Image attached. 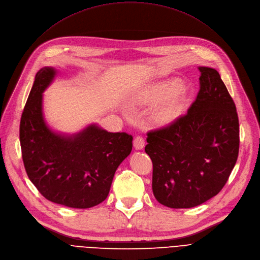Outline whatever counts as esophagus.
I'll return each mask as SVG.
<instances>
[{"mask_svg":"<svg viewBox=\"0 0 260 260\" xmlns=\"http://www.w3.org/2000/svg\"><path fill=\"white\" fill-rule=\"evenodd\" d=\"M133 146L135 149H143L144 146H145V140L143 137H141V135H138V137H135L134 141H133Z\"/></svg>","mask_w":260,"mask_h":260,"instance_id":"obj_1","label":"esophagus"}]
</instances>
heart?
Masks as SVG:
<instances>
[{
    "instance_id": "obj_1",
    "label": "heart",
    "mask_w": 260,
    "mask_h": 260,
    "mask_svg": "<svg viewBox=\"0 0 260 260\" xmlns=\"http://www.w3.org/2000/svg\"><path fill=\"white\" fill-rule=\"evenodd\" d=\"M183 89L181 81L172 79L165 82L153 84L144 94V101L150 104H156L166 102L174 96L178 95ZM181 112V105L178 98L167 103L159 110L158 117L164 121H170L175 119Z\"/></svg>"
}]
</instances>
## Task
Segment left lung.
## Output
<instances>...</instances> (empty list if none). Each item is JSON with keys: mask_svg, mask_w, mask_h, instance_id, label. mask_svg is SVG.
I'll list each match as a JSON object with an SVG mask.
<instances>
[{"mask_svg": "<svg viewBox=\"0 0 260 260\" xmlns=\"http://www.w3.org/2000/svg\"><path fill=\"white\" fill-rule=\"evenodd\" d=\"M200 90L187 113L147 133L152 191L167 207L190 208L223 188L239 153L236 106L215 69L200 67Z\"/></svg>", "mask_w": 260, "mask_h": 260, "instance_id": "left-lung-1", "label": "left lung"}]
</instances>
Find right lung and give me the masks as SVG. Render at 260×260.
<instances>
[{"label": "right lung", "instance_id": "obj_1", "mask_svg": "<svg viewBox=\"0 0 260 260\" xmlns=\"http://www.w3.org/2000/svg\"><path fill=\"white\" fill-rule=\"evenodd\" d=\"M54 76L53 68L37 73L22 112L24 167L45 199L68 207L89 208L106 200L117 167L132 150L133 138L95 125L72 138L52 132L42 116V93Z\"/></svg>", "mask_w": 260, "mask_h": 260}]
</instances>
